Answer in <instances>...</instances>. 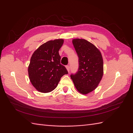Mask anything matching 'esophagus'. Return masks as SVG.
<instances>
[{
    "label": "esophagus",
    "mask_w": 133,
    "mask_h": 133,
    "mask_svg": "<svg viewBox=\"0 0 133 133\" xmlns=\"http://www.w3.org/2000/svg\"><path fill=\"white\" fill-rule=\"evenodd\" d=\"M65 67H66V70H68V72H69V70H70V66H69V65H66Z\"/></svg>",
    "instance_id": "1"
}]
</instances>
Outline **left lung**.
I'll return each mask as SVG.
<instances>
[{
  "mask_svg": "<svg viewBox=\"0 0 133 133\" xmlns=\"http://www.w3.org/2000/svg\"><path fill=\"white\" fill-rule=\"evenodd\" d=\"M79 57L78 71L71 75L75 87L80 94H88L98 87L104 74L100 51L93 44L83 39L72 40Z\"/></svg>",
  "mask_w": 133,
  "mask_h": 133,
  "instance_id": "obj_1",
  "label": "left lung"
}]
</instances>
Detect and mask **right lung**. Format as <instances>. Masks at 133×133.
Returning <instances> with one entry per match:
<instances>
[{"instance_id":"obj_1","label":"right lung","mask_w":133,"mask_h":133,"mask_svg":"<svg viewBox=\"0 0 133 133\" xmlns=\"http://www.w3.org/2000/svg\"><path fill=\"white\" fill-rule=\"evenodd\" d=\"M64 43L62 39L49 41L35 50L28 66V75L38 91L46 93L54 90L62 76L68 73L60 64L59 50Z\"/></svg>"}]
</instances>
